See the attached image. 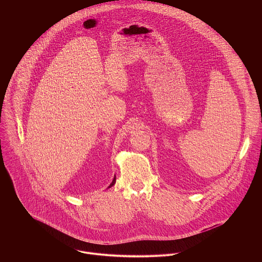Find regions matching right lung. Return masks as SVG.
<instances>
[{
	"label": "right lung",
	"instance_id": "right-lung-1",
	"mask_svg": "<svg viewBox=\"0 0 262 262\" xmlns=\"http://www.w3.org/2000/svg\"><path fill=\"white\" fill-rule=\"evenodd\" d=\"M116 182V177H114V179H113V181H112V183L110 184V186H108V188H111V186H113L114 185V183Z\"/></svg>",
	"mask_w": 262,
	"mask_h": 262
}]
</instances>
